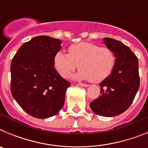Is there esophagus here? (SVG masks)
<instances>
[{
	"instance_id": "esophagus-1",
	"label": "esophagus",
	"mask_w": 148,
	"mask_h": 148,
	"mask_svg": "<svg viewBox=\"0 0 148 148\" xmlns=\"http://www.w3.org/2000/svg\"><path fill=\"white\" fill-rule=\"evenodd\" d=\"M78 85L81 86V87H87L89 86L88 84H82V83L78 84Z\"/></svg>"
}]
</instances>
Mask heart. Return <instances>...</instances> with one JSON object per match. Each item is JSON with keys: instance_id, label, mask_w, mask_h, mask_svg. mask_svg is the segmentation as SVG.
<instances>
[{"instance_id": "obj_1", "label": "heart", "mask_w": 148, "mask_h": 148, "mask_svg": "<svg viewBox=\"0 0 148 148\" xmlns=\"http://www.w3.org/2000/svg\"><path fill=\"white\" fill-rule=\"evenodd\" d=\"M68 51L69 55L58 52L54 58L55 68L63 78L78 66L81 70L74 75L76 79L97 83L105 79L114 67V53L108 47L81 42L70 46Z\"/></svg>"}]
</instances>
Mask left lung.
<instances>
[{
	"instance_id": "left-lung-1",
	"label": "left lung",
	"mask_w": 148,
	"mask_h": 148,
	"mask_svg": "<svg viewBox=\"0 0 148 148\" xmlns=\"http://www.w3.org/2000/svg\"><path fill=\"white\" fill-rule=\"evenodd\" d=\"M114 53L116 61L111 74L100 83L101 95L90 104L99 116L111 117L124 113L133 102L139 88L138 58L119 40L103 39Z\"/></svg>"
}]
</instances>
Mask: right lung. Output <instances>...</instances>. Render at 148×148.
<instances>
[{"instance_id":"right-lung-1","label":"right lung","mask_w":148,"mask_h":148,"mask_svg":"<svg viewBox=\"0 0 148 148\" xmlns=\"http://www.w3.org/2000/svg\"><path fill=\"white\" fill-rule=\"evenodd\" d=\"M59 39L41 35L19 48L12 61L11 92L21 108L30 116L47 119L63 108L70 82L54 66L61 49Z\"/></svg>"}]
</instances>
